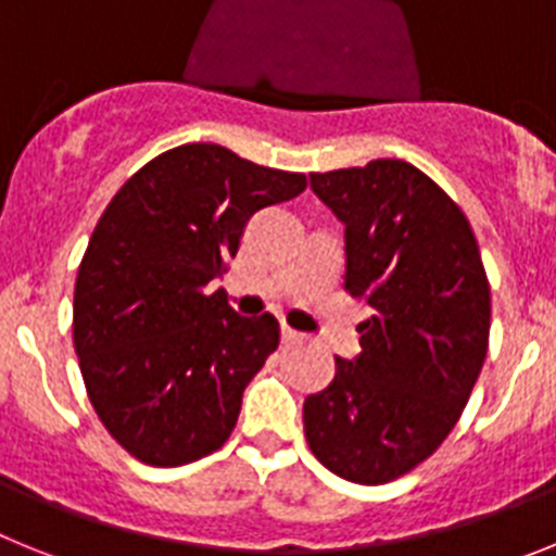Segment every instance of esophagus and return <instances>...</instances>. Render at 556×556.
Listing matches in <instances>:
<instances>
[{"label":"esophagus","instance_id":"34e87169","mask_svg":"<svg viewBox=\"0 0 556 556\" xmlns=\"http://www.w3.org/2000/svg\"><path fill=\"white\" fill-rule=\"evenodd\" d=\"M302 338H305L302 332L291 330V327H282V344H299Z\"/></svg>","mask_w":556,"mask_h":556}]
</instances>
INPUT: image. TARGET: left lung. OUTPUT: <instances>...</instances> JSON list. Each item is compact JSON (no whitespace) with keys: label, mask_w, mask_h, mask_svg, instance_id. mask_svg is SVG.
<instances>
[{"label":"left lung","mask_w":556,"mask_h":556,"mask_svg":"<svg viewBox=\"0 0 556 556\" xmlns=\"http://www.w3.org/2000/svg\"><path fill=\"white\" fill-rule=\"evenodd\" d=\"M346 238V293L371 307L361 355L305 400L313 456L352 484L403 479L458 422L490 346V282L470 220L400 159L311 173Z\"/></svg>","instance_id":"8db88e82"}]
</instances>
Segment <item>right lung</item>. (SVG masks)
I'll list each match as a JSON object with an SVG mask.
<instances>
[{"instance_id":"right-lung-1","label":"right lung","mask_w":556,"mask_h":556,"mask_svg":"<svg viewBox=\"0 0 556 556\" xmlns=\"http://www.w3.org/2000/svg\"><path fill=\"white\" fill-rule=\"evenodd\" d=\"M305 187V173L192 142L109 201L77 268L72 344L91 408L134 458L190 465L231 437L279 321L238 316L210 282L229 271L251 215Z\"/></svg>"}]
</instances>
